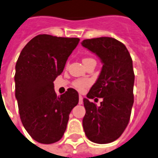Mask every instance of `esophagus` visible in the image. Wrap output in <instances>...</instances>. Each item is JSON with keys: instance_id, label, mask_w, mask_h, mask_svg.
<instances>
[{"instance_id": "esophagus-1", "label": "esophagus", "mask_w": 158, "mask_h": 158, "mask_svg": "<svg viewBox=\"0 0 158 158\" xmlns=\"http://www.w3.org/2000/svg\"><path fill=\"white\" fill-rule=\"evenodd\" d=\"M79 105H82L83 104V97L81 95L79 96Z\"/></svg>"}]
</instances>
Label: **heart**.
Returning <instances> with one entry per match:
<instances>
[{
	"instance_id": "1",
	"label": "heart",
	"mask_w": 158,
	"mask_h": 158,
	"mask_svg": "<svg viewBox=\"0 0 158 158\" xmlns=\"http://www.w3.org/2000/svg\"><path fill=\"white\" fill-rule=\"evenodd\" d=\"M90 59H93L91 58H85L83 59V63L89 61ZM91 85V80L89 79H78L74 80L73 83V86L76 89H78L80 92H83L85 89L88 88L89 86Z\"/></svg>"
}]
</instances>
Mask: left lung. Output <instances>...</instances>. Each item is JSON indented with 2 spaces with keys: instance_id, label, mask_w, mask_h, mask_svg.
<instances>
[{
  "instance_id": "left-lung-1",
  "label": "left lung",
  "mask_w": 158,
  "mask_h": 158,
  "mask_svg": "<svg viewBox=\"0 0 158 158\" xmlns=\"http://www.w3.org/2000/svg\"><path fill=\"white\" fill-rule=\"evenodd\" d=\"M81 44L103 63L100 76L87 94L89 99L103 100L97 106L84 99L86 113L83 127L89 140L106 144L119 138L129 123L134 103L132 59L127 47L113 37L85 39Z\"/></svg>"
}]
</instances>
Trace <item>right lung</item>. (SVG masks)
<instances>
[{
	"label": "right lung",
	"instance_id": "1",
	"mask_svg": "<svg viewBox=\"0 0 158 158\" xmlns=\"http://www.w3.org/2000/svg\"><path fill=\"white\" fill-rule=\"evenodd\" d=\"M78 37L40 34L29 41L16 64L15 87L21 121L31 138L52 144L63 137L79 94L69 88L57 96L53 81L64 71Z\"/></svg>",
	"mask_w": 158,
	"mask_h": 158
}]
</instances>
